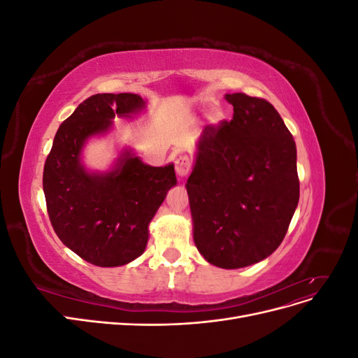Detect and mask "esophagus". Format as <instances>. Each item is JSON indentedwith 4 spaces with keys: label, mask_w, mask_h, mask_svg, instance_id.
<instances>
[{
    "label": "esophagus",
    "mask_w": 358,
    "mask_h": 358,
    "mask_svg": "<svg viewBox=\"0 0 358 358\" xmlns=\"http://www.w3.org/2000/svg\"><path fill=\"white\" fill-rule=\"evenodd\" d=\"M191 158L188 155H178L175 158V169L179 176H187L191 170Z\"/></svg>",
    "instance_id": "1"
}]
</instances>
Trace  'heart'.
Wrapping results in <instances>:
<instances>
[{"label":"heart","instance_id":"obj_1","mask_svg":"<svg viewBox=\"0 0 358 358\" xmlns=\"http://www.w3.org/2000/svg\"><path fill=\"white\" fill-rule=\"evenodd\" d=\"M215 117H216V116H215Z\"/></svg>","mask_w":358,"mask_h":358}]
</instances>
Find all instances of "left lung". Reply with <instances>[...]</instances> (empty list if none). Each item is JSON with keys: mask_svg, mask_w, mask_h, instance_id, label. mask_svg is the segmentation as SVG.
Returning a JSON list of instances; mask_svg holds the SVG:
<instances>
[{"mask_svg": "<svg viewBox=\"0 0 358 358\" xmlns=\"http://www.w3.org/2000/svg\"><path fill=\"white\" fill-rule=\"evenodd\" d=\"M225 99L233 119L204 127L187 191L200 254L239 268L282 243L300 183L294 138L275 107L243 92Z\"/></svg>", "mask_w": 358, "mask_h": 358, "instance_id": "8db88e82", "label": "left lung"}]
</instances>
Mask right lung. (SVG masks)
Listing matches in <instances>:
<instances>
[{"label":"right lung","mask_w":358,"mask_h":358,"mask_svg":"<svg viewBox=\"0 0 358 358\" xmlns=\"http://www.w3.org/2000/svg\"><path fill=\"white\" fill-rule=\"evenodd\" d=\"M137 94H95L82 101L53 138L43 170L50 224L61 242L85 262L124 266L143 254L148 225L176 185L175 167H150L128 152L107 175L80 166L85 140L109 129L115 115L138 112Z\"/></svg>","instance_id":"right-lung-1"}]
</instances>
